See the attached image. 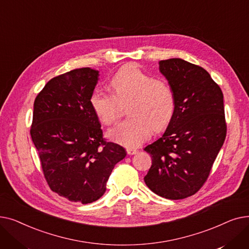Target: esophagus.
<instances>
[{
  "label": "esophagus",
  "mask_w": 249,
  "mask_h": 249,
  "mask_svg": "<svg viewBox=\"0 0 249 249\" xmlns=\"http://www.w3.org/2000/svg\"><path fill=\"white\" fill-rule=\"evenodd\" d=\"M126 151H127V153H128L129 155H133V154L137 153V150H136L135 148H132V147H128V148L126 149Z\"/></svg>",
  "instance_id": "esophagus-1"
}]
</instances>
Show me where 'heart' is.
I'll return each mask as SVG.
<instances>
[{
    "instance_id": "b5f03b06",
    "label": "heart",
    "mask_w": 249,
    "mask_h": 249,
    "mask_svg": "<svg viewBox=\"0 0 249 249\" xmlns=\"http://www.w3.org/2000/svg\"><path fill=\"white\" fill-rule=\"evenodd\" d=\"M113 95L96 89L90 96V106L105 125L120 117L119 102L131 100L126 120L112 128L109 137L127 147H136L150 136L152 129L160 131L171 122L176 109L173 88L160 78L143 71L135 64L118 71L110 82Z\"/></svg>"
}]
</instances>
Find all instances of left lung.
Segmentation results:
<instances>
[{"instance_id":"1","label":"left lung","mask_w":249,"mask_h":249,"mask_svg":"<svg viewBox=\"0 0 249 249\" xmlns=\"http://www.w3.org/2000/svg\"><path fill=\"white\" fill-rule=\"evenodd\" d=\"M160 71L174 89L176 109L163 135L144 148L152 159L144 181L160 197L180 200L203 187L223 145V93L206 70L184 59L160 60Z\"/></svg>"}]
</instances>
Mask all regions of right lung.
Returning a JSON list of instances; mask_svg holds the SVG:
<instances>
[{"label":"right lung","instance_id":"1","mask_svg":"<svg viewBox=\"0 0 249 249\" xmlns=\"http://www.w3.org/2000/svg\"><path fill=\"white\" fill-rule=\"evenodd\" d=\"M99 71L76 69L57 75L34 101L30 134L51 191L71 202L93 203L106 192L117 162L126 156L103 137L90 96Z\"/></svg>","mask_w":249,"mask_h":249}]
</instances>
